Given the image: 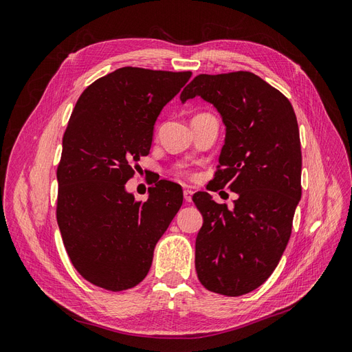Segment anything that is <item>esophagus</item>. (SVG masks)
<instances>
[{
    "mask_svg": "<svg viewBox=\"0 0 352 352\" xmlns=\"http://www.w3.org/2000/svg\"><path fill=\"white\" fill-rule=\"evenodd\" d=\"M192 190H190V189H185L184 190V199H185V202H190V201H192Z\"/></svg>",
    "mask_w": 352,
    "mask_h": 352,
    "instance_id": "34e87169",
    "label": "esophagus"
}]
</instances>
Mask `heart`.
<instances>
[{
	"label": "heart",
	"mask_w": 352,
	"mask_h": 352,
	"mask_svg": "<svg viewBox=\"0 0 352 352\" xmlns=\"http://www.w3.org/2000/svg\"><path fill=\"white\" fill-rule=\"evenodd\" d=\"M180 173H185V175H189V172H188V170H186V168H182V170H180Z\"/></svg>",
	"instance_id": "obj_1"
}]
</instances>
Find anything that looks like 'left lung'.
Masks as SVG:
<instances>
[{"label":"left lung","instance_id":"8db88e82","mask_svg":"<svg viewBox=\"0 0 352 352\" xmlns=\"http://www.w3.org/2000/svg\"><path fill=\"white\" fill-rule=\"evenodd\" d=\"M211 102L226 126L211 180L238 194L230 211L208 192H197L202 228L195 269L206 289L239 296L270 278L291 238L301 198V141L285 95L251 72L198 74L180 94L185 102Z\"/></svg>","mask_w":352,"mask_h":352}]
</instances>
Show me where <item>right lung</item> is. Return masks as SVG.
Here are the masks:
<instances>
[{
	"mask_svg": "<svg viewBox=\"0 0 352 352\" xmlns=\"http://www.w3.org/2000/svg\"><path fill=\"white\" fill-rule=\"evenodd\" d=\"M190 72L122 67L91 83L74 105L57 167V223L73 267L102 289L144 280L154 248L182 207V188L160 180L146 201L124 185L148 155L160 111Z\"/></svg>",
	"mask_w": 352,
	"mask_h": 352,
	"instance_id": "right-lung-1",
	"label": "right lung"
}]
</instances>
